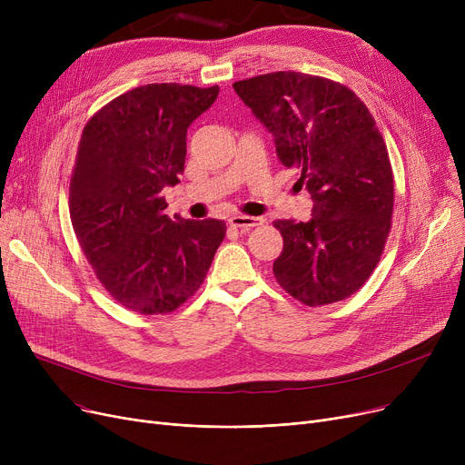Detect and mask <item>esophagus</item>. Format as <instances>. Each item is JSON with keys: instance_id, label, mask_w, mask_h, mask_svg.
Wrapping results in <instances>:
<instances>
[{"instance_id": "obj_1", "label": "esophagus", "mask_w": 465, "mask_h": 465, "mask_svg": "<svg viewBox=\"0 0 465 465\" xmlns=\"http://www.w3.org/2000/svg\"><path fill=\"white\" fill-rule=\"evenodd\" d=\"M228 224H230L232 228L247 232V230H251V228H254V226L263 224V218H260V216H247V214H233V216H230Z\"/></svg>"}]
</instances>
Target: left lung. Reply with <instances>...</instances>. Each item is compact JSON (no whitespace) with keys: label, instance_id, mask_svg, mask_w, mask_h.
<instances>
[{"label":"left lung","instance_id":"1","mask_svg":"<svg viewBox=\"0 0 465 465\" xmlns=\"http://www.w3.org/2000/svg\"><path fill=\"white\" fill-rule=\"evenodd\" d=\"M233 90L312 200L309 223H273L284 241L277 282L309 307L352 296L381 260L394 211L392 165L373 114L345 84L307 73H267Z\"/></svg>","mask_w":465,"mask_h":465}]
</instances>
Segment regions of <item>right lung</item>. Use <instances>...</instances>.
Here are the masks:
<instances>
[{
	"label": "right lung",
	"mask_w": 465,
	"mask_h": 465,
	"mask_svg": "<svg viewBox=\"0 0 465 465\" xmlns=\"http://www.w3.org/2000/svg\"><path fill=\"white\" fill-rule=\"evenodd\" d=\"M218 86L144 84L114 97L83 130L69 216L95 277L120 305L165 314L202 286L224 220H171L162 190L184 171L186 130Z\"/></svg>",
	"instance_id": "obj_1"
}]
</instances>
